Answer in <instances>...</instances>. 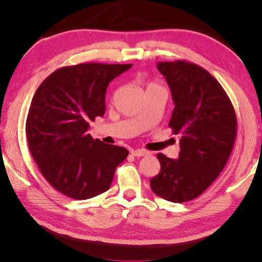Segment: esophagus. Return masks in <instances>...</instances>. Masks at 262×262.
Masks as SVG:
<instances>
[{
	"instance_id": "esophagus-1",
	"label": "esophagus",
	"mask_w": 262,
	"mask_h": 262,
	"mask_svg": "<svg viewBox=\"0 0 262 262\" xmlns=\"http://www.w3.org/2000/svg\"><path fill=\"white\" fill-rule=\"evenodd\" d=\"M130 153L134 157H144V156H147L148 152L146 150H141V148H137V150H132Z\"/></svg>"
}]
</instances>
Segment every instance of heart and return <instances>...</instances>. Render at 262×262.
Segmentation results:
<instances>
[{
  "mask_svg": "<svg viewBox=\"0 0 262 262\" xmlns=\"http://www.w3.org/2000/svg\"><path fill=\"white\" fill-rule=\"evenodd\" d=\"M152 87H158V85L156 83H153V81H151V83L147 84V89H152Z\"/></svg>",
  "mask_w": 262,
  "mask_h": 262,
  "instance_id": "heart-1",
  "label": "heart"
}]
</instances>
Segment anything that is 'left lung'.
<instances>
[{
  "label": "left lung",
  "instance_id": "obj_1",
  "mask_svg": "<svg viewBox=\"0 0 262 262\" xmlns=\"http://www.w3.org/2000/svg\"><path fill=\"white\" fill-rule=\"evenodd\" d=\"M170 87L175 109L169 127L181 134L178 159L158 153L160 172L150 185L158 196L182 203L201 195L226 166L237 119L223 86L206 69L185 60L158 62Z\"/></svg>",
  "mask_w": 262,
  "mask_h": 262
}]
</instances>
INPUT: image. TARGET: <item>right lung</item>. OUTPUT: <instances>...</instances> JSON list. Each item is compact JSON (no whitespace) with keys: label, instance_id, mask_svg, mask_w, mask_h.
<instances>
[{"label":"right lung","instance_id":"right-lung-1","mask_svg":"<svg viewBox=\"0 0 262 262\" xmlns=\"http://www.w3.org/2000/svg\"><path fill=\"white\" fill-rule=\"evenodd\" d=\"M133 64L99 62L62 67L33 96L26 137L40 172L56 191L86 200L109 189L125 147L104 144L89 133L90 121L105 112L106 87Z\"/></svg>","mask_w":262,"mask_h":262}]
</instances>
